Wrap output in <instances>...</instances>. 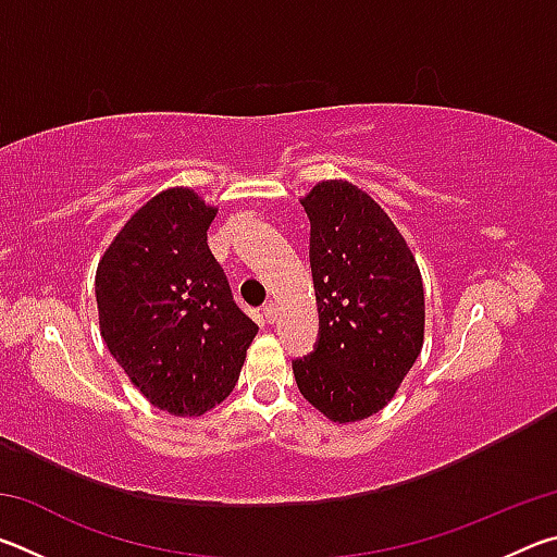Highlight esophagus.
I'll return each instance as SVG.
<instances>
[{
  "instance_id": "1",
  "label": "esophagus",
  "mask_w": 557,
  "mask_h": 557,
  "mask_svg": "<svg viewBox=\"0 0 557 557\" xmlns=\"http://www.w3.org/2000/svg\"><path fill=\"white\" fill-rule=\"evenodd\" d=\"M262 314H265V319H268V322H275V319H277V305H275V301H265V305H262Z\"/></svg>"
}]
</instances>
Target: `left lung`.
<instances>
[{
	"instance_id": "1",
	"label": "left lung",
	"mask_w": 557,
	"mask_h": 557,
	"mask_svg": "<svg viewBox=\"0 0 557 557\" xmlns=\"http://www.w3.org/2000/svg\"><path fill=\"white\" fill-rule=\"evenodd\" d=\"M301 206L312 223L319 342L292 361L299 393L332 422L391 403L425 338V292L408 243L361 188L332 178Z\"/></svg>"
}]
</instances>
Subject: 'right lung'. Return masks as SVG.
I'll return each instance as SVG.
<instances>
[{
    "instance_id": "obj_1",
    "label": "right lung",
    "mask_w": 557,
    "mask_h": 557,
    "mask_svg": "<svg viewBox=\"0 0 557 557\" xmlns=\"http://www.w3.org/2000/svg\"><path fill=\"white\" fill-rule=\"evenodd\" d=\"M215 211L194 188H166L122 225L98 262L110 354L154 408L178 418H199L228 398L258 334L209 248Z\"/></svg>"
}]
</instances>
